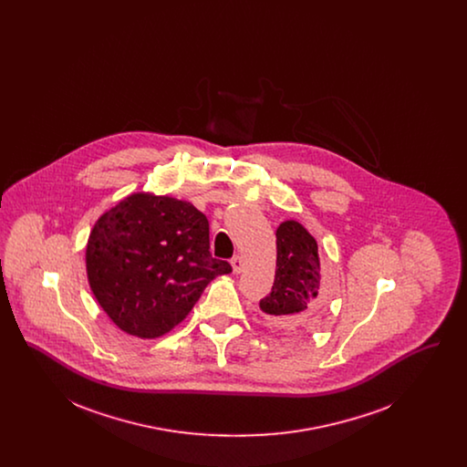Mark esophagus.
I'll list each match as a JSON object with an SVG mask.
<instances>
[{"label":"esophagus","mask_w":467,"mask_h":467,"mask_svg":"<svg viewBox=\"0 0 467 467\" xmlns=\"http://www.w3.org/2000/svg\"><path fill=\"white\" fill-rule=\"evenodd\" d=\"M231 266H233V273H234V275H240V273L244 271V259H242L240 255H234V257L231 259Z\"/></svg>","instance_id":"34e87169"}]
</instances>
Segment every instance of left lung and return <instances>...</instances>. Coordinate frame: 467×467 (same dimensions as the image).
Returning <instances> with one entry per match:
<instances>
[{
    "label": "left lung",
    "instance_id": "left-lung-1",
    "mask_svg": "<svg viewBox=\"0 0 467 467\" xmlns=\"http://www.w3.org/2000/svg\"><path fill=\"white\" fill-rule=\"evenodd\" d=\"M273 322L290 331L315 327L322 317L318 246L296 221L276 229V271L271 292L259 303Z\"/></svg>",
    "mask_w": 467,
    "mask_h": 467
}]
</instances>
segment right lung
<instances>
[{"label": "right lung", "instance_id": "obj_1", "mask_svg": "<svg viewBox=\"0 0 467 467\" xmlns=\"http://www.w3.org/2000/svg\"><path fill=\"white\" fill-rule=\"evenodd\" d=\"M86 265L90 290L113 324L149 339L171 331L215 276L233 271L212 255L210 223L198 208L143 192L94 223Z\"/></svg>", "mask_w": 467, "mask_h": 467}]
</instances>
